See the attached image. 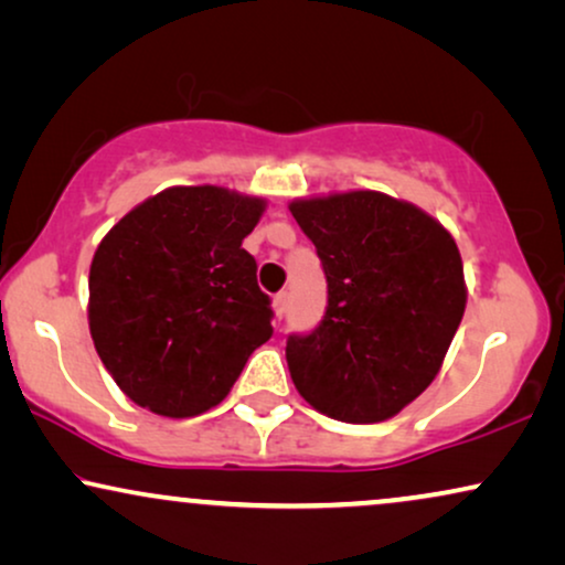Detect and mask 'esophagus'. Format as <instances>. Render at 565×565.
<instances>
[{
    "label": "esophagus",
    "mask_w": 565,
    "mask_h": 565,
    "mask_svg": "<svg viewBox=\"0 0 565 565\" xmlns=\"http://www.w3.org/2000/svg\"><path fill=\"white\" fill-rule=\"evenodd\" d=\"M287 305H289V291H278V295L274 297V312L278 320H281L284 312H287Z\"/></svg>",
    "instance_id": "34e87169"
}]
</instances>
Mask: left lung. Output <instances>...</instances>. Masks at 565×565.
I'll use <instances>...</instances> for the list:
<instances>
[{
	"label": "left lung",
	"mask_w": 565,
	"mask_h": 565,
	"mask_svg": "<svg viewBox=\"0 0 565 565\" xmlns=\"http://www.w3.org/2000/svg\"><path fill=\"white\" fill-rule=\"evenodd\" d=\"M289 212L328 278L326 318L287 341L291 382L328 418L397 416L439 374L468 305L455 237L380 191L295 199Z\"/></svg>",
	"instance_id": "left-lung-1"
}]
</instances>
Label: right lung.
<instances>
[{"label":"right lung","mask_w":565,"mask_h":565,"mask_svg":"<svg viewBox=\"0 0 565 565\" xmlns=\"http://www.w3.org/2000/svg\"><path fill=\"white\" fill-rule=\"evenodd\" d=\"M266 206L222 185H172L100 239L89 266V335L141 408L168 418L206 413L274 335L270 299L243 247Z\"/></svg>","instance_id":"add662e5"}]
</instances>
